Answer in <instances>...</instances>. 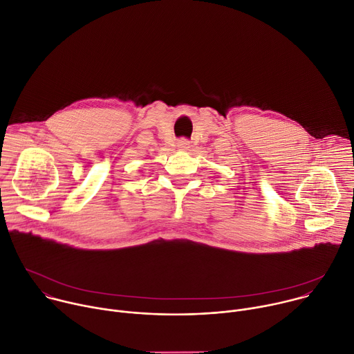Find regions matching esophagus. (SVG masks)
I'll list each match as a JSON object with an SVG mask.
<instances>
[{"label":"esophagus","mask_w":354,"mask_h":354,"mask_svg":"<svg viewBox=\"0 0 354 354\" xmlns=\"http://www.w3.org/2000/svg\"><path fill=\"white\" fill-rule=\"evenodd\" d=\"M190 147V141L187 138H180L178 140V148L180 149H187Z\"/></svg>","instance_id":"34e87169"}]
</instances>
